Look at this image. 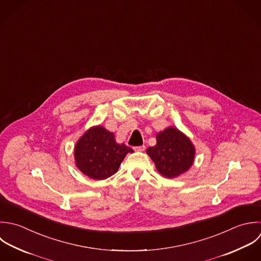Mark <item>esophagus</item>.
Here are the masks:
<instances>
[{
    "label": "esophagus",
    "instance_id": "34e87169",
    "mask_svg": "<svg viewBox=\"0 0 261 261\" xmlns=\"http://www.w3.org/2000/svg\"><path fill=\"white\" fill-rule=\"evenodd\" d=\"M134 149L136 151H143L145 149V145H140V146H135Z\"/></svg>",
    "mask_w": 261,
    "mask_h": 261
}]
</instances>
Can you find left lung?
I'll use <instances>...</instances> for the list:
<instances>
[{
  "label": "left lung",
  "mask_w": 261,
  "mask_h": 261,
  "mask_svg": "<svg viewBox=\"0 0 261 261\" xmlns=\"http://www.w3.org/2000/svg\"><path fill=\"white\" fill-rule=\"evenodd\" d=\"M156 170L167 178H175L190 169L195 148L190 139L178 129L170 127L156 135V144L147 148Z\"/></svg>",
  "instance_id": "left-lung-1"
}]
</instances>
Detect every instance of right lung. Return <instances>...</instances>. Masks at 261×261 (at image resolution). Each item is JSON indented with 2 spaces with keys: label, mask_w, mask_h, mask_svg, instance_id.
Returning <instances> with one entry per match:
<instances>
[{
  "label": "right lung",
  "mask_w": 261,
  "mask_h": 261,
  "mask_svg": "<svg viewBox=\"0 0 261 261\" xmlns=\"http://www.w3.org/2000/svg\"><path fill=\"white\" fill-rule=\"evenodd\" d=\"M133 149L118 144L115 135L101 126L86 131L75 146L77 168L94 180H105L117 173L121 163Z\"/></svg>",
  "instance_id": "1"
}]
</instances>
